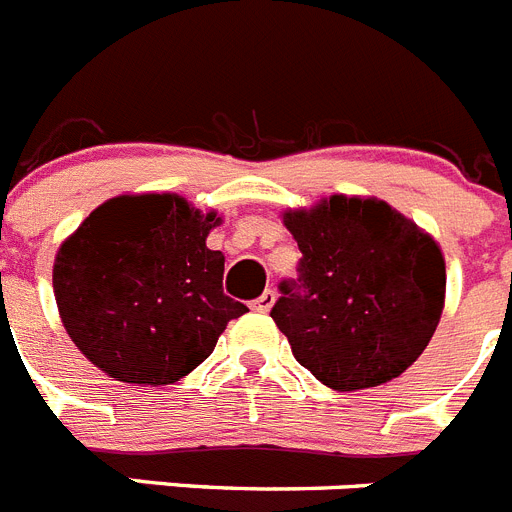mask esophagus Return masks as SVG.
Listing matches in <instances>:
<instances>
[{
	"label": "esophagus",
	"mask_w": 512,
	"mask_h": 512,
	"mask_svg": "<svg viewBox=\"0 0 512 512\" xmlns=\"http://www.w3.org/2000/svg\"><path fill=\"white\" fill-rule=\"evenodd\" d=\"M275 304V291L273 288H268V291L262 293L260 299H255L252 301V309L255 311H270V306Z\"/></svg>",
	"instance_id": "esophagus-1"
}]
</instances>
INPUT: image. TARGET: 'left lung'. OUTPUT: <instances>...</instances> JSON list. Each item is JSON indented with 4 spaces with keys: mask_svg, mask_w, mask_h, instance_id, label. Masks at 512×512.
Here are the masks:
<instances>
[{
    "mask_svg": "<svg viewBox=\"0 0 512 512\" xmlns=\"http://www.w3.org/2000/svg\"><path fill=\"white\" fill-rule=\"evenodd\" d=\"M283 224L299 242V278L281 281L270 317L296 361L337 391L397 379L441 322V247L376 198L332 195Z\"/></svg>",
    "mask_w": 512,
    "mask_h": 512,
    "instance_id": "obj_1",
    "label": "left lung"
}]
</instances>
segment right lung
Listing matches in <instances>:
<instances>
[{
	"instance_id": "add662e5",
	"label": "right lung",
	"mask_w": 512,
	"mask_h": 512,
	"mask_svg": "<svg viewBox=\"0 0 512 512\" xmlns=\"http://www.w3.org/2000/svg\"><path fill=\"white\" fill-rule=\"evenodd\" d=\"M219 221L180 195H118L61 244L53 262L61 322L110 379L175 384L247 311L224 293V255L206 247Z\"/></svg>"
}]
</instances>
